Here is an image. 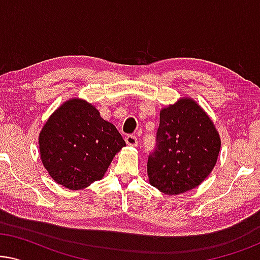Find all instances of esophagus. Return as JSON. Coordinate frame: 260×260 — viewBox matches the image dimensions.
Masks as SVG:
<instances>
[{"instance_id":"1","label":"esophagus","mask_w":260,"mask_h":260,"mask_svg":"<svg viewBox=\"0 0 260 260\" xmlns=\"http://www.w3.org/2000/svg\"><path fill=\"white\" fill-rule=\"evenodd\" d=\"M125 142L127 145H130V147H136L137 145V138L136 136H134V135H127L125 137Z\"/></svg>"}]
</instances>
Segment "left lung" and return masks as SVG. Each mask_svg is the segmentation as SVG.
Returning a JSON list of instances; mask_svg holds the SVG:
<instances>
[{"label":"left lung","instance_id":"1","mask_svg":"<svg viewBox=\"0 0 260 260\" xmlns=\"http://www.w3.org/2000/svg\"><path fill=\"white\" fill-rule=\"evenodd\" d=\"M221 140L204 109L182 97L159 111L157 147L148 159L149 183L167 195L198 187L216 165Z\"/></svg>","mask_w":260,"mask_h":260}]
</instances>
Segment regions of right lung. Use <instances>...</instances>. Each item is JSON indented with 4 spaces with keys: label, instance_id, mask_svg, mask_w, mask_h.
<instances>
[{
    "label": "right lung",
    "instance_id": "right-lung-1",
    "mask_svg": "<svg viewBox=\"0 0 260 260\" xmlns=\"http://www.w3.org/2000/svg\"><path fill=\"white\" fill-rule=\"evenodd\" d=\"M123 147L125 142L116 126L103 119L94 105L77 97L62 103L39 134L45 169L71 190L102 180Z\"/></svg>",
    "mask_w": 260,
    "mask_h": 260
}]
</instances>
